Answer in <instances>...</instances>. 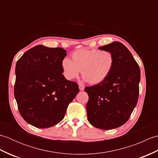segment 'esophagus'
I'll use <instances>...</instances> for the list:
<instances>
[{
    "label": "esophagus",
    "mask_w": 158,
    "mask_h": 158,
    "mask_svg": "<svg viewBox=\"0 0 158 158\" xmlns=\"http://www.w3.org/2000/svg\"><path fill=\"white\" fill-rule=\"evenodd\" d=\"M79 89L81 90V91H83V90H84V88H85V87L83 86V85H81V84H79Z\"/></svg>",
    "instance_id": "1"
}]
</instances>
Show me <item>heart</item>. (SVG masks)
<instances>
[{
	"instance_id": "b5f03b06",
	"label": "heart",
	"mask_w": 158,
	"mask_h": 158,
	"mask_svg": "<svg viewBox=\"0 0 158 158\" xmlns=\"http://www.w3.org/2000/svg\"><path fill=\"white\" fill-rule=\"evenodd\" d=\"M72 60L64 58L62 61L63 74L67 79L72 80L81 73L85 81L91 84L102 82L111 73L115 58L106 50L79 49L71 54Z\"/></svg>"
}]
</instances>
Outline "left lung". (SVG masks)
I'll list each match as a JSON object with an SVG mask.
<instances>
[{
  "label": "left lung",
  "instance_id": "1",
  "mask_svg": "<svg viewBox=\"0 0 158 158\" xmlns=\"http://www.w3.org/2000/svg\"><path fill=\"white\" fill-rule=\"evenodd\" d=\"M111 52L115 63L102 82L85 87L89 122L97 128L111 130L129 119L139 99L140 70L126 47L118 41L99 48Z\"/></svg>",
  "mask_w": 158,
  "mask_h": 158
}]
</instances>
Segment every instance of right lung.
<instances>
[{
  "label": "right lung",
  "mask_w": 158,
  "mask_h": 158,
  "mask_svg": "<svg viewBox=\"0 0 158 158\" xmlns=\"http://www.w3.org/2000/svg\"><path fill=\"white\" fill-rule=\"evenodd\" d=\"M66 51L61 48L36 45L16 63L14 96L20 115L31 125L46 128L64 119L79 85L62 75V61Z\"/></svg>",
  "instance_id": "obj_1"
}]
</instances>
